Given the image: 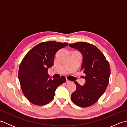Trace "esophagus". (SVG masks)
I'll use <instances>...</instances> for the list:
<instances>
[{
  "instance_id": "34e87169",
  "label": "esophagus",
  "mask_w": 127,
  "mask_h": 127,
  "mask_svg": "<svg viewBox=\"0 0 127 127\" xmlns=\"http://www.w3.org/2000/svg\"><path fill=\"white\" fill-rule=\"evenodd\" d=\"M66 82L69 83V82H71V81L70 80H69L68 79H66Z\"/></svg>"
}]
</instances>
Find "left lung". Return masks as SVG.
Segmentation results:
<instances>
[{
    "instance_id": "1",
    "label": "left lung",
    "mask_w": 127,
    "mask_h": 127,
    "mask_svg": "<svg viewBox=\"0 0 127 127\" xmlns=\"http://www.w3.org/2000/svg\"><path fill=\"white\" fill-rule=\"evenodd\" d=\"M69 46L82 54L81 70L86 81L83 86L74 82L76 90L71 95V100L80 107L90 106L98 100L108 86L111 72L109 62L95 46L90 43L75 42Z\"/></svg>"
}]
</instances>
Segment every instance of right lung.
Returning <instances> with one entry per match:
<instances>
[{"instance_id": "obj_1", "label": "right lung", "mask_w": 127, "mask_h": 127, "mask_svg": "<svg viewBox=\"0 0 127 127\" xmlns=\"http://www.w3.org/2000/svg\"><path fill=\"white\" fill-rule=\"evenodd\" d=\"M68 45L55 41L42 42L29 51L22 59L18 79L24 95L32 104L42 106L49 103L58 86L65 82L64 76L52 80L47 71L53 65L56 53Z\"/></svg>"}]
</instances>
